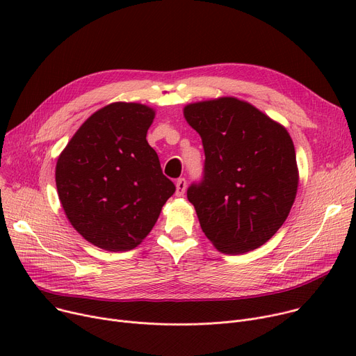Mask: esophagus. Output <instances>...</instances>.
Listing matches in <instances>:
<instances>
[{"label":"esophagus","instance_id":"34e87169","mask_svg":"<svg viewBox=\"0 0 356 356\" xmlns=\"http://www.w3.org/2000/svg\"><path fill=\"white\" fill-rule=\"evenodd\" d=\"M186 179H183V177H180V179H177L176 180V196H183L184 195V192H186Z\"/></svg>","mask_w":356,"mask_h":356}]
</instances>
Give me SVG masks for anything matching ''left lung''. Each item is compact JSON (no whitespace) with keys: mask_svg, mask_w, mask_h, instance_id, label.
Here are the masks:
<instances>
[{"mask_svg":"<svg viewBox=\"0 0 356 356\" xmlns=\"http://www.w3.org/2000/svg\"><path fill=\"white\" fill-rule=\"evenodd\" d=\"M204 149V175L188 189L200 228L223 254L255 250L294 203L298 168L287 129L254 105L222 97L186 105Z\"/></svg>","mask_w":356,"mask_h":356,"instance_id":"1","label":"left lung"}]
</instances>
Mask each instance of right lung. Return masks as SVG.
<instances>
[{
    "label": "right lung",
    "mask_w": 356,
    "mask_h": 356,
    "mask_svg": "<svg viewBox=\"0 0 356 356\" xmlns=\"http://www.w3.org/2000/svg\"><path fill=\"white\" fill-rule=\"evenodd\" d=\"M154 117L147 105L112 102L79 127L56 163L62 208L92 245L136 248L176 191L145 138Z\"/></svg>",
    "instance_id": "obj_1"
}]
</instances>
